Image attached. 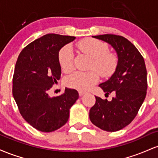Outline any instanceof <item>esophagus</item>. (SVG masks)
<instances>
[{
  "instance_id": "34e87169",
  "label": "esophagus",
  "mask_w": 158,
  "mask_h": 158,
  "mask_svg": "<svg viewBox=\"0 0 158 158\" xmlns=\"http://www.w3.org/2000/svg\"><path fill=\"white\" fill-rule=\"evenodd\" d=\"M85 94V92L81 91V90H79V96H80V97H81V96H83V95H84Z\"/></svg>"
}]
</instances>
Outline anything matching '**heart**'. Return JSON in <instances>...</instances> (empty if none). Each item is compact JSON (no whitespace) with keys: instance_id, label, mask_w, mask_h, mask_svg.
<instances>
[{"instance_id":"b5f03b06","label":"heart","mask_w":158,"mask_h":158,"mask_svg":"<svg viewBox=\"0 0 158 158\" xmlns=\"http://www.w3.org/2000/svg\"><path fill=\"white\" fill-rule=\"evenodd\" d=\"M77 47L92 59L90 71H77L67 78V85L79 90H88L99 81L101 77H109L115 72L118 64V58L114 52H109L108 45L103 41L91 38L81 39ZM59 62L65 73H70L74 68L73 52L69 45L63 47L59 52Z\"/></svg>"}]
</instances>
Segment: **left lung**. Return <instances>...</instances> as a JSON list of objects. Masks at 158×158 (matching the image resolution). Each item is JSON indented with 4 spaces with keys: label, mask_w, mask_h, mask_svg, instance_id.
Segmentation results:
<instances>
[{
    "label": "left lung",
    "mask_w": 158,
    "mask_h": 158,
    "mask_svg": "<svg viewBox=\"0 0 158 158\" xmlns=\"http://www.w3.org/2000/svg\"><path fill=\"white\" fill-rule=\"evenodd\" d=\"M110 44L118 56V64L108 81L99 85L106 94H115L111 101L96 97L90 109L91 123L106 131H117L132 122L146 96L147 71L144 59L123 36L105 34L93 36Z\"/></svg>",
    "instance_id": "left-lung-1"
}]
</instances>
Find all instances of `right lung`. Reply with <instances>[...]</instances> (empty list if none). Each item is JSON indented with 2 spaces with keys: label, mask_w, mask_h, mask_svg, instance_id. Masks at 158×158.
<instances>
[{
  "label": "right lung",
  "mask_w": 158,
  "mask_h": 158,
  "mask_svg": "<svg viewBox=\"0 0 158 158\" xmlns=\"http://www.w3.org/2000/svg\"><path fill=\"white\" fill-rule=\"evenodd\" d=\"M74 36L47 34L20 52L12 78V95L23 118L42 132L59 129L68 122L70 108L79 98L75 89L50 97L48 91L61 77L60 49Z\"/></svg>",
  "instance_id": "add662e5"
}]
</instances>
